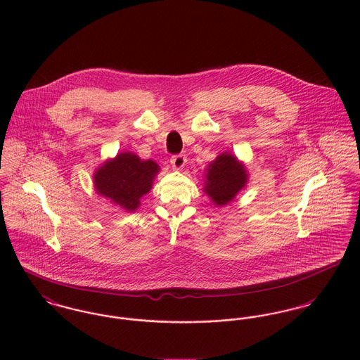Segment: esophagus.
I'll return each mask as SVG.
<instances>
[{"mask_svg":"<svg viewBox=\"0 0 360 360\" xmlns=\"http://www.w3.org/2000/svg\"><path fill=\"white\" fill-rule=\"evenodd\" d=\"M186 162H187V158H186V155H173V156L170 158V163H172L173 169H176V170H180V169H181V167L186 165Z\"/></svg>","mask_w":360,"mask_h":360,"instance_id":"obj_1","label":"esophagus"}]
</instances>
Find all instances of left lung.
Segmentation results:
<instances>
[{
  "mask_svg": "<svg viewBox=\"0 0 360 360\" xmlns=\"http://www.w3.org/2000/svg\"><path fill=\"white\" fill-rule=\"evenodd\" d=\"M204 191L214 205H227L245 187L248 174L245 166L229 153L219 155L206 169Z\"/></svg>",
  "mask_w": 360,
  "mask_h": 360,
  "instance_id": "obj_1",
  "label": "left lung"
}]
</instances>
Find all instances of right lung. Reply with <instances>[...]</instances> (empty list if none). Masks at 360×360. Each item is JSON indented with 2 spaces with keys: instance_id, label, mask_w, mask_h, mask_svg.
<instances>
[{
  "instance_id": "right-lung-1",
  "label": "right lung",
  "mask_w": 360,
  "mask_h": 360,
  "mask_svg": "<svg viewBox=\"0 0 360 360\" xmlns=\"http://www.w3.org/2000/svg\"><path fill=\"white\" fill-rule=\"evenodd\" d=\"M159 166L154 160H141L136 154L120 153L94 173L97 194L127 212L140 206L143 195L150 193Z\"/></svg>"
}]
</instances>
